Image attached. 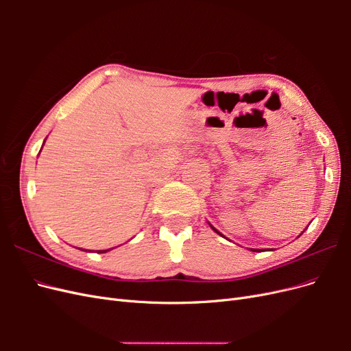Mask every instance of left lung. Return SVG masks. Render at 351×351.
Here are the masks:
<instances>
[{"mask_svg":"<svg viewBox=\"0 0 351 351\" xmlns=\"http://www.w3.org/2000/svg\"><path fill=\"white\" fill-rule=\"evenodd\" d=\"M209 226H210V224H209ZM210 228H212V230H214V231H215V232H217V234H219V236H222V234H221V232H219V231H218V230H217V228H214V227H212V226H210ZM222 237H224V236H222ZM250 250H252V252H259V250H261V249H250Z\"/></svg>","mask_w":351,"mask_h":351,"instance_id":"8db88e82","label":"left lung"}]
</instances>
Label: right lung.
I'll return each instance as SVG.
<instances>
[{
  "instance_id": "1",
  "label": "right lung",
  "mask_w": 351,
  "mask_h": 351,
  "mask_svg": "<svg viewBox=\"0 0 351 351\" xmlns=\"http://www.w3.org/2000/svg\"><path fill=\"white\" fill-rule=\"evenodd\" d=\"M110 250H111V249H110ZM86 252H88V250H86ZM97 252H98V253H105V252H108V250H97Z\"/></svg>"
}]
</instances>
